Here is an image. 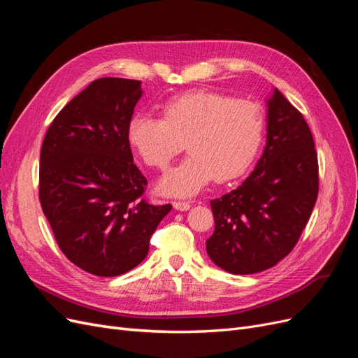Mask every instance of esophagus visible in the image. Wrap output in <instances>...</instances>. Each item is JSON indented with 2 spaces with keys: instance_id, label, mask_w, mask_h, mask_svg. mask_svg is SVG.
I'll use <instances>...</instances> for the list:
<instances>
[{
  "instance_id": "1",
  "label": "esophagus",
  "mask_w": 358,
  "mask_h": 358,
  "mask_svg": "<svg viewBox=\"0 0 358 358\" xmlns=\"http://www.w3.org/2000/svg\"><path fill=\"white\" fill-rule=\"evenodd\" d=\"M173 208H175L176 210H180V212H185L191 208V204L188 201H175L173 203Z\"/></svg>"
}]
</instances>
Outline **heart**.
<instances>
[{
  "label": "heart",
  "instance_id": "b5f03b06",
  "mask_svg": "<svg viewBox=\"0 0 358 358\" xmlns=\"http://www.w3.org/2000/svg\"><path fill=\"white\" fill-rule=\"evenodd\" d=\"M164 117L136 113L127 137L148 166L166 169L187 142L189 157L169 170L158 189L173 197L200 192L215 178L229 182L251 167L264 137V113L257 103L213 91H191L162 106Z\"/></svg>",
  "mask_w": 358,
  "mask_h": 358
}]
</instances>
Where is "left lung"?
<instances>
[{"label":"left lung","mask_w":358,"mask_h":358,"mask_svg":"<svg viewBox=\"0 0 358 358\" xmlns=\"http://www.w3.org/2000/svg\"><path fill=\"white\" fill-rule=\"evenodd\" d=\"M266 148L241 187L210 201L212 262L233 275L273 267L296 246L318 197V158L303 115L278 90L267 100Z\"/></svg>","instance_id":"8db88e82"}]
</instances>
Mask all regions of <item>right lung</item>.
Returning <instances> with one entry per match:
<instances>
[{"instance_id": "obj_1", "label": "right lung", "mask_w": 358, "mask_h": 358, "mask_svg": "<svg viewBox=\"0 0 358 358\" xmlns=\"http://www.w3.org/2000/svg\"><path fill=\"white\" fill-rule=\"evenodd\" d=\"M142 82L94 80L53 119L40 154V203L57 243L95 276H119L149 252L171 204L142 199L146 178L127 137Z\"/></svg>"}]
</instances>
